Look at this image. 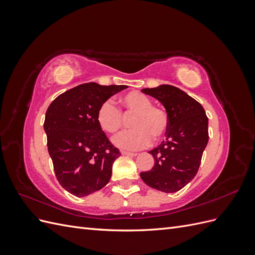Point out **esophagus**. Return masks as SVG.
Segmentation results:
<instances>
[{
  "label": "esophagus",
  "mask_w": 255,
  "mask_h": 255,
  "mask_svg": "<svg viewBox=\"0 0 255 255\" xmlns=\"http://www.w3.org/2000/svg\"><path fill=\"white\" fill-rule=\"evenodd\" d=\"M122 155H128V156H136L137 153H133V152H128V151H121Z\"/></svg>",
  "instance_id": "34e87169"
}]
</instances>
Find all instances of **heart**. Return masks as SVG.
Here are the masks:
<instances>
[{
	"label": "heart",
	"instance_id": "obj_1",
	"mask_svg": "<svg viewBox=\"0 0 255 255\" xmlns=\"http://www.w3.org/2000/svg\"><path fill=\"white\" fill-rule=\"evenodd\" d=\"M125 114H134L130 127L134 128L113 137V142L118 148L139 150L165 136L168 129V116L165 111L152 106L151 100L138 91H130L120 98ZM97 122L104 132L113 134L121 128L122 116L112 101L106 100L97 111Z\"/></svg>",
	"mask_w": 255,
	"mask_h": 255
}]
</instances>
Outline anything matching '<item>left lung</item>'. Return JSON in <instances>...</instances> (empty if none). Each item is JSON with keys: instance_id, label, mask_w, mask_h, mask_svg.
<instances>
[{"instance_id": "left-lung-1", "label": "left lung", "mask_w": 255, "mask_h": 255, "mask_svg": "<svg viewBox=\"0 0 255 255\" xmlns=\"http://www.w3.org/2000/svg\"><path fill=\"white\" fill-rule=\"evenodd\" d=\"M163 104L168 116L166 140L149 151L154 166L140 177L150 187L175 192L198 172L208 142V119L198 101L171 85L141 89Z\"/></svg>"}]
</instances>
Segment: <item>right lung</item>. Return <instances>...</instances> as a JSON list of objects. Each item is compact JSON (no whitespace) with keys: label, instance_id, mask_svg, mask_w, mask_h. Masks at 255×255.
<instances>
[{"label":"right lung","instance_id":"1","mask_svg":"<svg viewBox=\"0 0 255 255\" xmlns=\"http://www.w3.org/2000/svg\"><path fill=\"white\" fill-rule=\"evenodd\" d=\"M126 85H79L58 96L45 113L43 128L59 184L76 197H86L110 182L120 156L97 122L102 102Z\"/></svg>","mask_w":255,"mask_h":255}]
</instances>
